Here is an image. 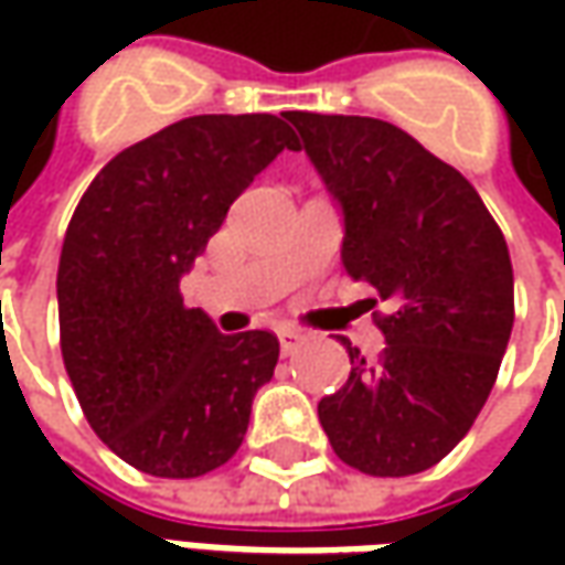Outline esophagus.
Returning a JSON list of instances; mask_svg holds the SVG:
<instances>
[{"mask_svg": "<svg viewBox=\"0 0 565 565\" xmlns=\"http://www.w3.org/2000/svg\"><path fill=\"white\" fill-rule=\"evenodd\" d=\"M298 345H301V333L292 330V327H282L279 330V349H282V355H292Z\"/></svg>", "mask_w": 565, "mask_h": 565, "instance_id": "1", "label": "esophagus"}]
</instances>
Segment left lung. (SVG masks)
Listing matches in <instances>:
<instances>
[{"label": "left lung", "instance_id": "1", "mask_svg": "<svg viewBox=\"0 0 565 565\" xmlns=\"http://www.w3.org/2000/svg\"><path fill=\"white\" fill-rule=\"evenodd\" d=\"M342 210V267L386 305V349L317 402L345 466L402 478L437 466L484 408L512 333V264L459 169L367 116L289 113ZM371 298V305L377 301Z\"/></svg>", "mask_w": 565, "mask_h": 565}]
</instances>
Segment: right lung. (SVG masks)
Returning <instances> with one entry per match:
<instances>
[{
	"mask_svg": "<svg viewBox=\"0 0 565 565\" xmlns=\"http://www.w3.org/2000/svg\"><path fill=\"white\" fill-rule=\"evenodd\" d=\"M270 113L191 116L99 169L58 257L62 361L97 437L157 478H198L235 456L279 339L223 337L179 282L232 201L282 153Z\"/></svg>",
	"mask_w": 565,
	"mask_h": 565,
	"instance_id": "1",
	"label": "right lung"
}]
</instances>
